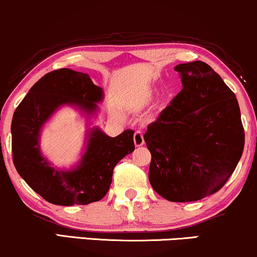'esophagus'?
Returning a JSON list of instances; mask_svg holds the SVG:
<instances>
[{
  "instance_id": "obj_1",
  "label": "esophagus",
  "mask_w": 257,
  "mask_h": 257,
  "mask_svg": "<svg viewBox=\"0 0 257 257\" xmlns=\"http://www.w3.org/2000/svg\"><path fill=\"white\" fill-rule=\"evenodd\" d=\"M134 144L136 147H141V146H144L145 144V139H144V134H142V132H135L134 134Z\"/></svg>"
}]
</instances>
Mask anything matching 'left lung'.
Instances as JSON below:
<instances>
[{"label":"left lung","instance_id":"8db88e82","mask_svg":"<svg viewBox=\"0 0 257 257\" xmlns=\"http://www.w3.org/2000/svg\"><path fill=\"white\" fill-rule=\"evenodd\" d=\"M183 90L147 126L149 183L170 201H196L228 181L242 157L244 129L235 93L204 61L179 64Z\"/></svg>","mask_w":257,"mask_h":257}]
</instances>
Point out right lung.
<instances>
[{
	"instance_id": "obj_1",
	"label": "right lung",
	"mask_w": 257,
	"mask_h": 257,
	"mask_svg": "<svg viewBox=\"0 0 257 257\" xmlns=\"http://www.w3.org/2000/svg\"><path fill=\"white\" fill-rule=\"evenodd\" d=\"M103 99L104 91L89 74L60 69L39 79L16 108L12 121L14 166L29 187L50 203L71 206L100 200L111 185L113 168L135 149L131 129L110 138L99 126H91ZM65 105L77 108L88 121L82 157L71 169L54 168L40 144L42 128Z\"/></svg>"
}]
</instances>
